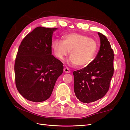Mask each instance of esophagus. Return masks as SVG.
Segmentation results:
<instances>
[{
    "label": "esophagus",
    "mask_w": 130,
    "mask_h": 130,
    "mask_svg": "<svg viewBox=\"0 0 130 130\" xmlns=\"http://www.w3.org/2000/svg\"><path fill=\"white\" fill-rule=\"evenodd\" d=\"M64 71L66 73H70V70H69V68L68 67H65L64 68Z\"/></svg>",
    "instance_id": "obj_1"
}]
</instances>
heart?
Returning <instances> with one entry per match:
<instances>
[{
	"mask_svg": "<svg viewBox=\"0 0 130 130\" xmlns=\"http://www.w3.org/2000/svg\"><path fill=\"white\" fill-rule=\"evenodd\" d=\"M98 44L92 38L84 34L71 33L63 36V40L56 39L53 42L52 48L58 59L63 60L70 53L69 62L72 66L84 67L94 60Z\"/></svg>",
	"mask_w": 130,
	"mask_h": 130,
	"instance_id": "1",
	"label": "heart"
}]
</instances>
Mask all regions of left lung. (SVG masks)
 I'll use <instances>...</instances> for the list:
<instances>
[{
  "label": "left lung",
  "instance_id": "1",
  "mask_svg": "<svg viewBox=\"0 0 130 130\" xmlns=\"http://www.w3.org/2000/svg\"><path fill=\"white\" fill-rule=\"evenodd\" d=\"M100 46L89 65L73 72L74 91L80 101L90 103L104 96L114 73V53L106 36L98 32Z\"/></svg>",
  "mask_w": 130,
  "mask_h": 130
}]
</instances>
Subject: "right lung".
Returning a JSON list of instances; mask_svg holds the SVG:
<instances>
[{"mask_svg":"<svg viewBox=\"0 0 130 130\" xmlns=\"http://www.w3.org/2000/svg\"><path fill=\"white\" fill-rule=\"evenodd\" d=\"M57 28L38 27L21 42L14 64L18 92L33 102L49 99L62 75L63 63L52 54V36Z\"/></svg>","mask_w":130,"mask_h":130,"instance_id":"right-lung-1","label":"right lung"}]
</instances>
